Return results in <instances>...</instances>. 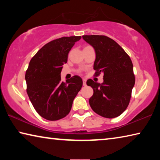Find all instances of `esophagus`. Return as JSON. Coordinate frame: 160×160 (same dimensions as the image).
<instances>
[{"label":"esophagus","mask_w":160,"mask_h":160,"mask_svg":"<svg viewBox=\"0 0 160 160\" xmlns=\"http://www.w3.org/2000/svg\"><path fill=\"white\" fill-rule=\"evenodd\" d=\"M83 86H86V80L83 79Z\"/></svg>","instance_id":"obj_1"}]
</instances>
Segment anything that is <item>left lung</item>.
Masks as SVG:
<instances>
[{
  "label": "left lung",
  "mask_w": 160,
  "mask_h": 160,
  "mask_svg": "<svg viewBox=\"0 0 160 160\" xmlns=\"http://www.w3.org/2000/svg\"><path fill=\"white\" fill-rule=\"evenodd\" d=\"M82 39L94 48L96 74L104 73V82L89 79L87 85L94 93L89 103L97 114L112 118L120 116L128 106L135 75L132 61L114 40L102 35H84Z\"/></svg>",
  "instance_id": "obj_1"
}]
</instances>
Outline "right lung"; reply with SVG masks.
Here are the masks:
<instances>
[{
    "mask_svg": "<svg viewBox=\"0 0 160 160\" xmlns=\"http://www.w3.org/2000/svg\"><path fill=\"white\" fill-rule=\"evenodd\" d=\"M80 36L64 37L53 40L38 51L26 71L27 92L37 112L45 119L64 118L71 109L72 102L82 86V80L75 75L61 82L63 65Z\"/></svg>",
    "mask_w": 160,
    "mask_h": 160,
    "instance_id": "1",
    "label": "right lung"
}]
</instances>
